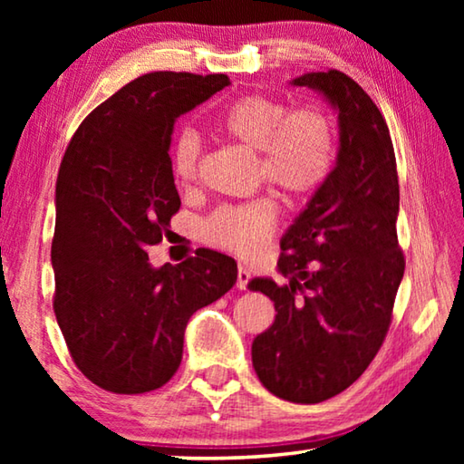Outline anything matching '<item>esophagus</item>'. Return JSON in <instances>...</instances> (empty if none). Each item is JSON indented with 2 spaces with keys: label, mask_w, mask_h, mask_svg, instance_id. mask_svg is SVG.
<instances>
[{
  "label": "esophagus",
  "mask_w": 464,
  "mask_h": 464,
  "mask_svg": "<svg viewBox=\"0 0 464 464\" xmlns=\"http://www.w3.org/2000/svg\"><path fill=\"white\" fill-rule=\"evenodd\" d=\"M249 276H251V272L247 270V266L239 264V268H237V288H239V290H246V288H247Z\"/></svg>",
  "instance_id": "34e87169"
}]
</instances>
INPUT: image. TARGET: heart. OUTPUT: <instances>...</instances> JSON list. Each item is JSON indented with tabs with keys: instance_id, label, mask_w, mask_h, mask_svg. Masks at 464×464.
<instances>
[{
	"instance_id": "heart-1",
	"label": "heart",
	"mask_w": 464,
	"mask_h": 464,
	"mask_svg": "<svg viewBox=\"0 0 464 464\" xmlns=\"http://www.w3.org/2000/svg\"><path fill=\"white\" fill-rule=\"evenodd\" d=\"M217 129L233 143L257 151V176L290 198L309 196L327 182L335 163V130L319 108L286 112L280 100L243 96L227 106ZM200 140L186 129L171 145V171L179 184L198 174ZM276 204L256 200L246 207H223L204 223V237L217 247L249 256L264 246L276 227Z\"/></svg>"
}]
</instances>
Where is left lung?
Instances as JSON below:
<instances>
[{
	"label": "left lung",
	"instance_id": "obj_1",
	"mask_svg": "<svg viewBox=\"0 0 464 464\" xmlns=\"http://www.w3.org/2000/svg\"><path fill=\"white\" fill-rule=\"evenodd\" d=\"M337 114L335 166L282 235L278 272L249 280L276 319L251 343L266 389L321 403L348 389L379 352L403 280L397 247L399 179L389 127L371 96L342 72L295 77Z\"/></svg>",
	"mask_w": 464,
	"mask_h": 464
}]
</instances>
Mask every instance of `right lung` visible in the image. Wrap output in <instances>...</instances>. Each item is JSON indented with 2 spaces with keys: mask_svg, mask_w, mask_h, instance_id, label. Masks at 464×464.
<instances>
[{
  "mask_svg": "<svg viewBox=\"0 0 464 464\" xmlns=\"http://www.w3.org/2000/svg\"><path fill=\"white\" fill-rule=\"evenodd\" d=\"M229 83L223 73L140 75L93 110L63 157L53 307L73 362L102 389L166 384L188 321L237 280L233 257L213 249L160 268L145 251L179 210L168 153L176 121Z\"/></svg>",
  "mask_w": 464,
  "mask_h": 464,
  "instance_id": "right-lung-1",
  "label": "right lung"
}]
</instances>
